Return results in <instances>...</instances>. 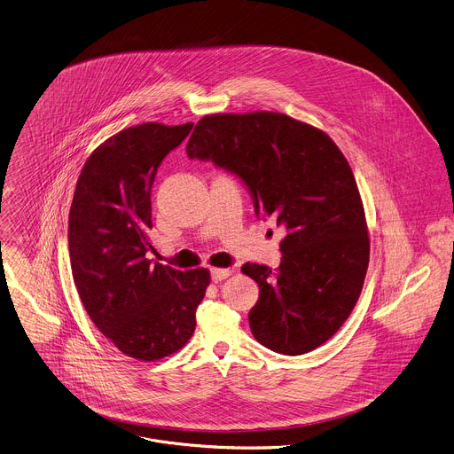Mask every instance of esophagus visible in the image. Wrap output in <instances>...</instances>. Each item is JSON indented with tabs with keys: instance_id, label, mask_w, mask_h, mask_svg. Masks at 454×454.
Masks as SVG:
<instances>
[{
	"instance_id": "esophagus-1",
	"label": "esophagus",
	"mask_w": 454,
	"mask_h": 454,
	"mask_svg": "<svg viewBox=\"0 0 454 454\" xmlns=\"http://www.w3.org/2000/svg\"><path fill=\"white\" fill-rule=\"evenodd\" d=\"M231 274V269H212L210 270V278L214 283H219L223 279H226Z\"/></svg>"
}]
</instances>
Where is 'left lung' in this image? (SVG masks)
Masks as SVG:
<instances>
[{
  "label": "left lung",
  "mask_w": 454,
  "mask_h": 454,
  "mask_svg": "<svg viewBox=\"0 0 454 454\" xmlns=\"http://www.w3.org/2000/svg\"><path fill=\"white\" fill-rule=\"evenodd\" d=\"M185 152L235 175L258 219L286 231L279 269L242 267L260 286L249 311L256 341L301 356L333 338L361 295L370 262L364 207L336 143L308 123L262 111L201 118Z\"/></svg>",
  "instance_id": "1"
}]
</instances>
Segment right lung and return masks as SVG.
Listing matches in <instances>:
<instances>
[{"instance_id": "add662e5", "label": "right lung", "mask_w": 454, "mask_h": 454, "mask_svg": "<svg viewBox=\"0 0 454 454\" xmlns=\"http://www.w3.org/2000/svg\"><path fill=\"white\" fill-rule=\"evenodd\" d=\"M192 123L129 127L86 160L68 214V254L79 299L97 329L125 356L162 359L194 333L210 283L207 269L153 263L152 185L164 157Z\"/></svg>"}]
</instances>
